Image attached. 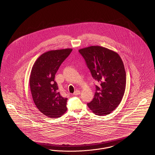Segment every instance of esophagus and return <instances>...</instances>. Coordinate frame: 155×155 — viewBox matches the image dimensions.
<instances>
[{"instance_id":"esophagus-1","label":"esophagus","mask_w":155,"mask_h":155,"mask_svg":"<svg viewBox=\"0 0 155 155\" xmlns=\"http://www.w3.org/2000/svg\"><path fill=\"white\" fill-rule=\"evenodd\" d=\"M79 94H80V91L79 90H77V91H75L74 92V95H79Z\"/></svg>"}]
</instances>
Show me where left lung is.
I'll return each mask as SVG.
<instances>
[{"instance_id":"left-lung-1","label":"left lung","mask_w":155,"mask_h":155,"mask_svg":"<svg viewBox=\"0 0 155 155\" xmlns=\"http://www.w3.org/2000/svg\"><path fill=\"white\" fill-rule=\"evenodd\" d=\"M79 52L98 82L94 97L87 105L96 115H107L118 106L125 92L123 62L117 53L100 46L85 48Z\"/></svg>"}]
</instances>
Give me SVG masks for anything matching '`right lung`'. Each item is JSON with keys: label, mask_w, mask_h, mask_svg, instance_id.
Segmentation results:
<instances>
[{"label": "right lung", "mask_w": 155, "mask_h": 155, "mask_svg": "<svg viewBox=\"0 0 155 155\" xmlns=\"http://www.w3.org/2000/svg\"><path fill=\"white\" fill-rule=\"evenodd\" d=\"M72 50L45 52L38 58L31 70L30 85L33 101L39 110L50 118L61 117L67 109V98L61 96L54 80L59 67Z\"/></svg>", "instance_id": "1"}]
</instances>
